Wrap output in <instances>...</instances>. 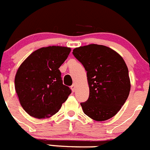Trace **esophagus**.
I'll use <instances>...</instances> for the list:
<instances>
[{
	"label": "esophagus",
	"instance_id": "esophagus-1",
	"mask_svg": "<svg viewBox=\"0 0 150 150\" xmlns=\"http://www.w3.org/2000/svg\"><path fill=\"white\" fill-rule=\"evenodd\" d=\"M71 89H72V92H75L76 90V84L75 83H73V84L71 86Z\"/></svg>",
	"mask_w": 150,
	"mask_h": 150
}]
</instances>
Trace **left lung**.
Wrapping results in <instances>:
<instances>
[{
	"label": "left lung",
	"instance_id": "8db88e82",
	"mask_svg": "<svg viewBox=\"0 0 150 150\" xmlns=\"http://www.w3.org/2000/svg\"><path fill=\"white\" fill-rule=\"evenodd\" d=\"M87 71L90 95L81 102L86 115L105 121L117 114L130 92L129 70L122 57L105 45L91 44L72 52Z\"/></svg>",
	"mask_w": 150,
	"mask_h": 150
}]
</instances>
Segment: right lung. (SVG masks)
<instances>
[{"instance_id":"add662e5","label":"right lung","mask_w":150,"mask_h":150,"mask_svg":"<svg viewBox=\"0 0 150 150\" xmlns=\"http://www.w3.org/2000/svg\"><path fill=\"white\" fill-rule=\"evenodd\" d=\"M70 48L48 46L33 52L16 72L15 87L24 110L31 117L44 119L58 112L71 93L63 85L59 68Z\"/></svg>"}]
</instances>
